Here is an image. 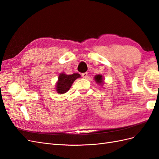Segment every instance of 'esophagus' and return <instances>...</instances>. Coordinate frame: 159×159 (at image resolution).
Here are the masks:
<instances>
[{
  "instance_id": "1",
  "label": "esophagus",
  "mask_w": 159,
  "mask_h": 159,
  "mask_svg": "<svg viewBox=\"0 0 159 159\" xmlns=\"http://www.w3.org/2000/svg\"><path fill=\"white\" fill-rule=\"evenodd\" d=\"M81 76H82V78H87L88 77V74L87 72H85V73H83L82 74H81Z\"/></svg>"
}]
</instances>
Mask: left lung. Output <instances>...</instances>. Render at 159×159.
Wrapping results in <instances>:
<instances>
[{"label":"left lung","mask_w":159,"mask_h":159,"mask_svg":"<svg viewBox=\"0 0 159 159\" xmlns=\"http://www.w3.org/2000/svg\"><path fill=\"white\" fill-rule=\"evenodd\" d=\"M94 80L95 81V82L97 83L98 84L100 85H103V83H104V80H103V77L102 75H95L94 76Z\"/></svg>","instance_id":"left-lung-1"}]
</instances>
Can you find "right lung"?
<instances>
[{
  "mask_svg": "<svg viewBox=\"0 0 159 159\" xmlns=\"http://www.w3.org/2000/svg\"><path fill=\"white\" fill-rule=\"evenodd\" d=\"M80 77L81 75L78 73H74L71 75H67L64 72L61 73L56 84V90L57 93L59 94L66 93L70 89L74 81L80 78Z\"/></svg>",
  "mask_w": 159,
  "mask_h": 159,
  "instance_id": "add662e5",
  "label": "right lung"
}]
</instances>
